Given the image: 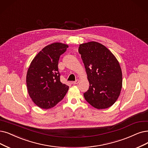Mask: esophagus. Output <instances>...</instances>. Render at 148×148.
I'll list each match as a JSON object with an SVG mask.
<instances>
[{
  "instance_id": "1",
  "label": "esophagus",
  "mask_w": 148,
  "mask_h": 148,
  "mask_svg": "<svg viewBox=\"0 0 148 148\" xmlns=\"http://www.w3.org/2000/svg\"><path fill=\"white\" fill-rule=\"evenodd\" d=\"M79 79H76L75 81H74L73 83L74 84H78V83H79Z\"/></svg>"
}]
</instances>
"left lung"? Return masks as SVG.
<instances>
[{
	"mask_svg": "<svg viewBox=\"0 0 148 148\" xmlns=\"http://www.w3.org/2000/svg\"><path fill=\"white\" fill-rule=\"evenodd\" d=\"M78 52L90 85L84 93L85 99L98 109L110 107L119 98L122 87L119 61L104 45L93 41L80 44Z\"/></svg>",
	"mask_w": 148,
	"mask_h": 148,
	"instance_id": "1",
	"label": "left lung"
}]
</instances>
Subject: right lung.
I'll return each instance as SVG.
<instances>
[{"instance_id": "1", "label": "right lung", "mask_w": 148, "mask_h": 148, "mask_svg": "<svg viewBox=\"0 0 148 148\" xmlns=\"http://www.w3.org/2000/svg\"><path fill=\"white\" fill-rule=\"evenodd\" d=\"M68 47L60 42L45 47L34 57L28 68L26 78L28 94L40 108L54 107L69 90V86L61 82L58 70L60 57Z\"/></svg>"}]
</instances>
